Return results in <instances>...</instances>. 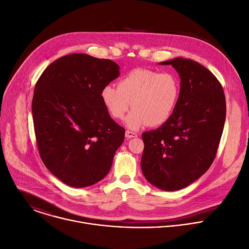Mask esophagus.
Wrapping results in <instances>:
<instances>
[{"instance_id":"1","label":"esophagus","mask_w":249,"mask_h":249,"mask_svg":"<svg viewBox=\"0 0 249 249\" xmlns=\"http://www.w3.org/2000/svg\"><path fill=\"white\" fill-rule=\"evenodd\" d=\"M137 134L135 132H132V131H129V130H126L125 131V137L126 138H133V137H136Z\"/></svg>"}]
</instances>
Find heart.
I'll use <instances>...</instances> for the list:
<instances>
[{
	"mask_svg": "<svg viewBox=\"0 0 249 249\" xmlns=\"http://www.w3.org/2000/svg\"><path fill=\"white\" fill-rule=\"evenodd\" d=\"M180 95L179 79L171 72L136 69L118 82V87L106 85L101 90V101L108 114L123 120L131 104L133 111L125 124L130 129L141 126H160L173 116Z\"/></svg>",
	"mask_w": 249,
	"mask_h": 249,
	"instance_id": "1",
	"label": "heart"
}]
</instances>
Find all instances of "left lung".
<instances>
[{"mask_svg":"<svg viewBox=\"0 0 249 249\" xmlns=\"http://www.w3.org/2000/svg\"><path fill=\"white\" fill-rule=\"evenodd\" d=\"M159 64L178 72L180 95L172 118L142 133L141 170L154 186L176 191L212 165L226 121V98L216 76L197 62L176 58Z\"/></svg>","mask_w":249,"mask_h":249,"instance_id":"8db88e82","label":"left lung"}]
</instances>
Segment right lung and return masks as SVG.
<instances>
[{"label":"right lung","instance_id":"1","mask_svg":"<svg viewBox=\"0 0 249 249\" xmlns=\"http://www.w3.org/2000/svg\"><path fill=\"white\" fill-rule=\"evenodd\" d=\"M119 75L120 67L111 60L71 54L48 66L35 85L32 117L40 157L70 186L103 179L124 142V128L100 97Z\"/></svg>","mask_w":249,"mask_h":249}]
</instances>
